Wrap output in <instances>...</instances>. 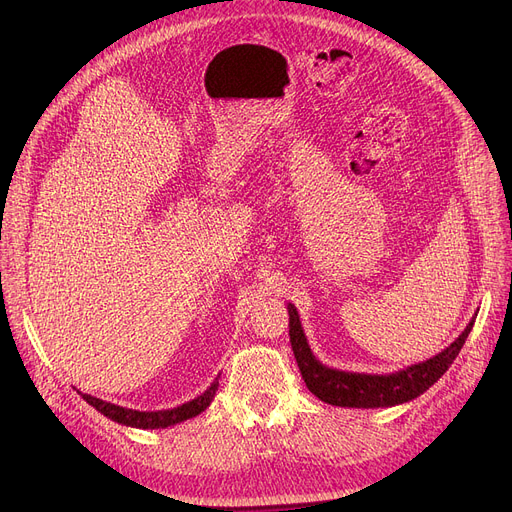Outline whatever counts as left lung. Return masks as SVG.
<instances>
[{"mask_svg": "<svg viewBox=\"0 0 512 512\" xmlns=\"http://www.w3.org/2000/svg\"><path fill=\"white\" fill-rule=\"evenodd\" d=\"M288 309V336L292 344L294 359L299 363L303 380L311 394L319 400L328 402L334 407H348V409H384L396 407L402 402H409L421 396L425 390L432 388L442 375L448 371L456 355L473 328L471 317L467 328L461 332L450 346H446L442 353L436 357L409 365L405 369H398L394 373H357V371H342L321 363L307 342V336L301 326V315L292 303L286 305Z\"/></svg>", "mask_w": 512, "mask_h": 512, "instance_id": "1", "label": "left lung"}]
</instances>
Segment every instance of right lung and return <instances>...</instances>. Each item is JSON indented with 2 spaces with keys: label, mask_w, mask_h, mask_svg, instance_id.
Listing matches in <instances>:
<instances>
[{
  "label": "right lung",
  "mask_w": 512,
  "mask_h": 512,
  "mask_svg": "<svg viewBox=\"0 0 512 512\" xmlns=\"http://www.w3.org/2000/svg\"><path fill=\"white\" fill-rule=\"evenodd\" d=\"M220 375L211 382V386L199 394L197 398L184 402V405L180 407H174V409H166V411H134V409H126V407H118L114 405V402H105L101 398H95L91 394H83L78 392L80 396H83L89 405L93 409H97L101 415H105L107 419H112L116 423H122L126 427H139V429H166L170 425H176V423H182L186 419H193L197 417L199 413H203L209 405L211 400L215 396V390H218L220 386Z\"/></svg>",
  "instance_id": "right-lung-1"
}]
</instances>
